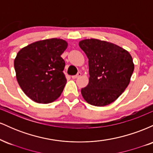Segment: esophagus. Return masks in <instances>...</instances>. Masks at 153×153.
<instances>
[{
	"label": "esophagus",
	"mask_w": 153,
	"mask_h": 153,
	"mask_svg": "<svg viewBox=\"0 0 153 153\" xmlns=\"http://www.w3.org/2000/svg\"><path fill=\"white\" fill-rule=\"evenodd\" d=\"M81 75H82L81 73H80V72H78V73H77V74L75 75H73V76H72V78H73V79L78 78H79V77H80Z\"/></svg>",
	"instance_id": "1"
}]
</instances>
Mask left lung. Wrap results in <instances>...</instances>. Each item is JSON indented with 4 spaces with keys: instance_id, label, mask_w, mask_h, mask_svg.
Segmentation results:
<instances>
[{
    "instance_id": "1",
    "label": "left lung",
    "mask_w": 153,
    "mask_h": 153,
    "mask_svg": "<svg viewBox=\"0 0 153 153\" xmlns=\"http://www.w3.org/2000/svg\"><path fill=\"white\" fill-rule=\"evenodd\" d=\"M79 46L88 58L90 75L88 85L81 89L82 97L93 106L110 104L130 82L132 57L122 47L96 39L82 40Z\"/></svg>"
}]
</instances>
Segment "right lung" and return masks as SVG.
Wrapping results in <instances>:
<instances>
[{
  "label": "right lung",
  "instance_id": "1",
  "mask_svg": "<svg viewBox=\"0 0 153 153\" xmlns=\"http://www.w3.org/2000/svg\"><path fill=\"white\" fill-rule=\"evenodd\" d=\"M68 43L49 39L22 48L14 59L16 79L24 94L36 103H49L59 97L67 82L64 59Z\"/></svg>",
  "mask_w": 153,
  "mask_h": 153
}]
</instances>
